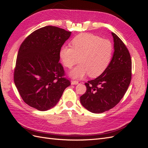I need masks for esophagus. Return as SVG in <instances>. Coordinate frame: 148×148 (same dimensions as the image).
Listing matches in <instances>:
<instances>
[{
	"label": "esophagus",
	"mask_w": 148,
	"mask_h": 148,
	"mask_svg": "<svg viewBox=\"0 0 148 148\" xmlns=\"http://www.w3.org/2000/svg\"><path fill=\"white\" fill-rule=\"evenodd\" d=\"M78 83L79 82L78 81H77V80H71V84H78Z\"/></svg>",
	"instance_id": "1"
}]
</instances>
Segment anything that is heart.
Segmentation results:
<instances>
[{
	"label": "heart",
	"mask_w": 148,
	"mask_h": 148,
	"mask_svg": "<svg viewBox=\"0 0 148 148\" xmlns=\"http://www.w3.org/2000/svg\"><path fill=\"white\" fill-rule=\"evenodd\" d=\"M71 47H62L59 56L66 68L80 64L70 71L74 78H81L89 73L96 77L106 70L112 60L114 47L109 39H102L91 33H82L71 41Z\"/></svg>",
	"instance_id": "b5f03b06"
}]
</instances>
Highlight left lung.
<instances>
[{"mask_svg": "<svg viewBox=\"0 0 148 148\" xmlns=\"http://www.w3.org/2000/svg\"><path fill=\"white\" fill-rule=\"evenodd\" d=\"M114 53L106 70L99 77L85 83L86 91L80 97L82 104L92 113L112 109L122 99L132 79V59L125 44L112 33Z\"/></svg>", "mask_w": 148, "mask_h": 148, "instance_id": "8db88e82", "label": "left lung"}]
</instances>
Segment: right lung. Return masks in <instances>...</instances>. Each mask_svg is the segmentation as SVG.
<instances>
[{
    "instance_id": "1",
    "label": "right lung",
    "mask_w": 148,
    "mask_h": 148,
    "mask_svg": "<svg viewBox=\"0 0 148 148\" xmlns=\"http://www.w3.org/2000/svg\"><path fill=\"white\" fill-rule=\"evenodd\" d=\"M71 31L46 26L36 30L21 43L14 69V82L22 99L45 111L56 105L70 86L59 62V52Z\"/></svg>"
}]
</instances>
